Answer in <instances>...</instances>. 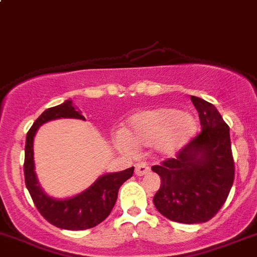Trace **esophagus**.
<instances>
[{
    "mask_svg": "<svg viewBox=\"0 0 257 257\" xmlns=\"http://www.w3.org/2000/svg\"><path fill=\"white\" fill-rule=\"evenodd\" d=\"M149 172H150V168H149L145 163L136 164L135 174L138 175V177H143V175H146Z\"/></svg>",
    "mask_w": 257,
    "mask_h": 257,
    "instance_id": "esophagus-1",
    "label": "esophagus"
}]
</instances>
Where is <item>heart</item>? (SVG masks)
Wrapping results in <instances>:
<instances>
[{
    "label": "heart",
    "mask_w": 257,
    "mask_h": 257,
    "mask_svg": "<svg viewBox=\"0 0 257 257\" xmlns=\"http://www.w3.org/2000/svg\"><path fill=\"white\" fill-rule=\"evenodd\" d=\"M197 126L189 113L169 107L146 109L128 119L126 135L118 143L128 150L135 146L154 148L155 153L170 156L182 150L194 136Z\"/></svg>",
    "instance_id": "b5f03b06"
}]
</instances>
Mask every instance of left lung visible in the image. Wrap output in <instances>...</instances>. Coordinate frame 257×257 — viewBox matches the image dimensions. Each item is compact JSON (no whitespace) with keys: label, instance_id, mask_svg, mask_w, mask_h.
Wrapping results in <instances>:
<instances>
[{"label":"left lung","instance_id":"left-lung-1","mask_svg":"<svg viewBox=\"0 0 257 257\" xmlns=\"http://www.w3.org/2000/svg\"><path fill=\"white\" fill-rule=\"evenodd\" d=\"M202 131L174 159L151 169L161 178L154 197L156 209L170 221L202 223L216 216L234 179L229 127L216 107L190 96Z\"/></svg>","mask_w":257,"mask_h":257}]
</instances>
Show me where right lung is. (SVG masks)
<instances>
[{
	"mask_svg": "<svg viewBox=\"0 0 257 257\" xmlns=\"http://www.w3.org/2000/svg\"><path fill=\"white\" fill-rule=\"evenodd\" d=\"M85 119L68 99L59 106L45 109L34 122L26 135L24 174L25 184L41 216L63 229L80 231L92 228L107 218L117 200L118 189L134 174V167L118 173H109L99 177L88 189L67 199H54L49 197L38 182L34 164V138L39 127L45 122L57 118Z\"/></svg>",
	"mask_w": 257,
	"mask_h": 257,
	"instance_id": "add662e5",
	"label": "right lung"
}]
</instances>
